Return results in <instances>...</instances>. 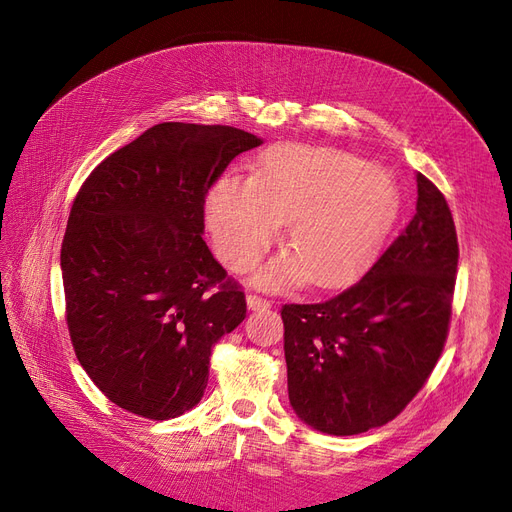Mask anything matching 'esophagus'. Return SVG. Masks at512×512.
Masks as SVG:
<instances>
[{
  "label": "esophagus",
  "mask_w": 512,
  "mask_h": 512,
  "mask_svg": "<svg viewBox=\"0 0 512 512\" xmlns=\"http://www.w3.org/2000/svg\"><path fill=\"white\" fill-rule=\"evenodd\" d=\"M247 307L252 309V312H265V309H269L271 307V301H267V299H262V297H256V294H247Z\"/></svg>",
  "instance_id": "1"
}]
</instances>
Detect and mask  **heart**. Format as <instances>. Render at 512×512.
Masks as SVG:
<instances>
[{"label": "heart", "instance_id": "obj_1", "mask_svg": "<svg viewBox=\"0 0 512 512\" xmlns=\"http://www.w3.org/2000/svg\"><path fill=\"white\" fill-rule=\"evenodd\" d=\"M397 211V185L386 170L329 147L275 145L250 179L226 175L205 200L211 237L226 267L252 271L271 247L277 224L288 252L254 284L286 290L303 282L331 288L363 265Z\"/></svg>", "mask_w": 512, "mask_h": 512}]
</instances>
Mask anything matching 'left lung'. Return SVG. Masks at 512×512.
I'll return each instance as SVG.
<instances>
[{"mask_svg":"<svg viewBox=\"0 0 512 512\" xmlns=\"http://www.w3.org/2000/svg\"><path fill=\"white\" fill-rule=\"evenodd\" d=\"M416 213L361 282L312 305H284L290 406L331 436H356L404 410L448 333L457 232L446 198L416 175Z\"/></svg>","mask_w":512,"mask_h":512,"instance_id":"1","label":"left lung"}]
</instances>
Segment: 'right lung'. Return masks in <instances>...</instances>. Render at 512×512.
Segmentation results:
<instances>
[{
    "label": "right lung",
    "mask_w": 512,
    "mask_h": 512,
    "mask_svg": "<svg viewBox=\"0 0 512 512\" xmlns=\"http://www.w3.org/2000/svg\"><path fill=\"white\" fill-rule=\"evenodd\" d=\"M262 138L166 121L100 162L81 185L61 243L76 359L132 414L192 410L218 339L245 318V294L213 258L205 194Z\"/></svg>",
    "instance_id": "right-lung-1"
}]
</instances>
